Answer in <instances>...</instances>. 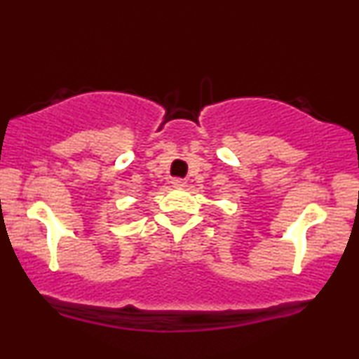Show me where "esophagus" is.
Returning <instances> with one entry per match:
<instances>
[{
	"instance_id": "1",
	"label": "esophagus",
	"mask_w": 359,
	"mask_h": 359,
	"mask_svg": "<svg viewBox=\"0 0 359 359\" xmlns=\"http://www.w3.org/2000/svg\"><path fill=\"white\" fill-rule=\"evenodd\" d=\"M172 185H174L175 189H184L185 185H187V182H185L184 179H174L172 180Z\"/></svg>"
}]
</instances>
